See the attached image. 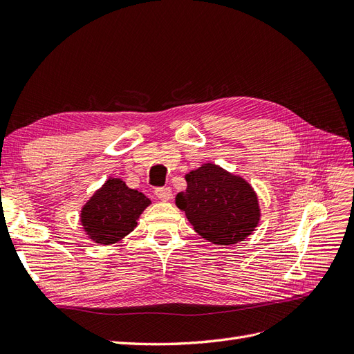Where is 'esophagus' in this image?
<instances>
[{
  "instance_id": "1",
  "label": "esophagus",
  "mask_w": 354,
  "mask_h": 354,
  "mask_svg": "<svg viewBox=\"0 0 354 354\" xmlns=\"http://www.w3.org/2000/svg\"><path fill=\"white\" fill-rule=\"evenodd\" d=\"M155 195L158 199L167 202L171 199V196H173V192H171L169 187H159L155 190Z\"/></svg>"
}]
</instances>
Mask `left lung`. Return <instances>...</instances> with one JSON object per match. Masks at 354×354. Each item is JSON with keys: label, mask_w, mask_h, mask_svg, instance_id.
<instances>
[{"label": "left lung", "mask_w": 354, "mask_h": 354, "mask_svg": "<svg viewBox=\"0 0 354 354\" xmlns=\"http://www.w3.org/2000/svg\"><path fill=\"white\" fill-rule=\"evenodd\" d=\"M185 178L186 190L178 192L176 205L203 239L224 246L239 243L259 226V196L243 177L207 162Z\"/></svg>", "instance_id": "obj_1"}]
</instances>
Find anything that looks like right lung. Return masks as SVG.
<instances>
[{"instance_id":"right-lung-1","label":"right lung","mask_w":354,"mask_h":354,"mask_svg":"<svg viewBox=\"0 0 354 354\" xmlns=\"http://www.w3.org/2000/svg\"><path fill=\"white\" fill-rule=\"evenodd\" d=\"M151 203V199L128 187L122 178L109 177L82 205L81 226L90 241L113 245L137 227L138 218Z\"/></svg>"}]
</instances>
